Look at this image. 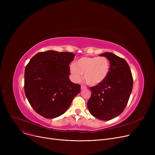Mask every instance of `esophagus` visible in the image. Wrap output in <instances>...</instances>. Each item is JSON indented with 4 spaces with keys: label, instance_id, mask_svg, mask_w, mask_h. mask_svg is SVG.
<instances>
[{
    "label": "esophagus",
    "instance_id": "34e87169",
    "mask_svg": "<svg viewBox=\"0 0 155 155\" xmlns=\"http://www.w3.org/2000/svg\"><path fill=\"white\" fill-rule=\"evenodd\" d=\"M85 88H86V87L85 86H84V85L81 86V90H84V89H85Z\"/></svg>",
    "mask_w": 155,
    "mask_h": 155
}]
</instances>
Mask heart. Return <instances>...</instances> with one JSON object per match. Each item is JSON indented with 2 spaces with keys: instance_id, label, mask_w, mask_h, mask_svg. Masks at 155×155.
Listing matches in <instances>:
<instances>
[{
  "instance_id": "b5f03b06",
  "label": "heart",
  "mask_w": 155,
  "mask_h": 155,
  "mask_svg": "<svg viewBox=\"0 0 155 155\" xmlns=\"http://www.w3.org/2000/svg\"><path fill=\"white\" fill-rule=\"evenodd\" d=\"M70 71L74 82H79L84 74L88 85L97 86L102 84L108 77L110 64L105 56L82 57L76 61L75 64L71 65Z\"/></svg>"
}]
</instances>
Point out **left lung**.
I'll return each mask as SVG.
<instances>
[{"instance_id":"obj_1","label":"left lung","mask_w":155,"mask_h":155,"mask_svg":"<svg viewBox=\"0 0 155 155\" xmlns=\"http://www.w3.org/2000/svg\"><path fill=\"white\" fill-rule=\"evenodd\" d=\"M99 56L109 60L110 71L102 84L91 88L92 95L87 107L95 117L109 120L120 115L126 107L132 92L133 79L126 60L109 52Z\"/></svg>"}]
</instances>
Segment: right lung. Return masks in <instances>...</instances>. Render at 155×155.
I'll use <instances>...</instances> for the list:
<instances>
[{"label": "right lung", "mask_w": 155, "mask_h": 155, "mask_svg": "<svg viewBox=\"0 0 155 155\" xmlns=\"http://www.w3.org/2000/svg\"><path fill=\"white\" fill-rule=\"evenodd\" d=\"M75 54L48 50L31 59L24 72V92L34 110L47 119L59 117L67 110L80 85L71 82L70 63Z\"/></svg>", "instance_id": "obj_1"}]
</instances>
